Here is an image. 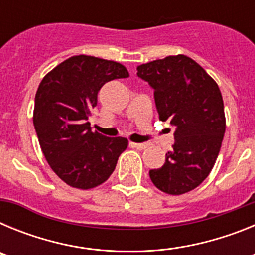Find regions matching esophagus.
<instances>
[{"mask_svg": "<svg viewBox=\"0 0 255 255\" xmlns=\"http://www.w3.org/2000/svg\"><path fill=\"white\" fill-rule=\"evenodd\" d=\"M130 144H131L132 148H136V149H139V150H143V149H145V148H148L147 143H130Z\"/></svg>", "mask_w": 255, "mask_h": 255, "instance_id": "34e87169", "label": "esophagus"}]
</instances>
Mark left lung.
Wrapping results in <instances>:
<instances>
[{
    "instance_id": "left-lung-1",
    "label": "left lung",
    "mask_w": 255,
    "mask_h": 255,
    "mask_svg": "<svg viewBox=\"0 0 255 255\" xmlns=\"http://www.w3.org/2000/svg\"><path fill=\"white\" fill-rule=\"evenodd\" d=\"M154 89L159 120L175 126V143L162 167L149 171L159 190L180 195L206 180L226 130L224 100L217 83L185 55L168 56L136 67Z\"/></svg>"
}]
</instances>
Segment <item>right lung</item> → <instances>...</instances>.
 <instances>
[{
  "label": "right lung",
  "mask_w": 255,
  "mask_h": 255,
  "mask_svg": "<svg viewBox=\"0 0 255 255\" xmlns=\"http://www.w3.org/2000/svg\"><path fill=\"white\" fill-rule=\"evenodd\" d=\"M128 76L119 62L79 55L61 62L40 82L33 124L47 162L67 185L83 190L101 185L128 148V139L92 131L88 121L101 88Z\"/></svg>",
  "instance_id": "1"
}]
</instances>
